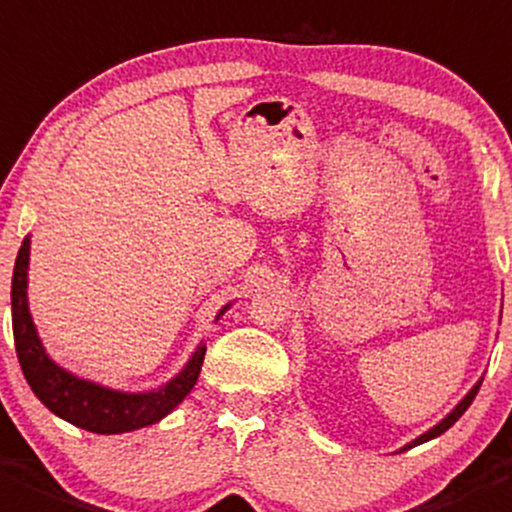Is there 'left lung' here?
I'll list each match as a JSON object with an SVG mask.
<instances>
[{"label": "left lung", "mask_w": 512, "mask_h": 512, "mask_svg": "<svg viewBox=\"0 0 512 512\" xmlns=\"http://www.w3.org/2000/svg\"><path fill=\"white\" fill-rule=\"evenodd\" d=\"M480 382H483V380H478V382H475L473 388L468 390V395H465V398L460 400V403L455 405V408L450 410V413L445 415V418L440 420V423H435L433 428H430V430H425L423 435H418V438H415V440H410V443H408V445H403V448H400V450H408V448H415V445H420V443H428V440L438 438V435H443L445 430H448V428H453V425L458 423V418H460V415H463L465 410L470 408V403H473V398H475V395H478V390H480Z\"/></svg>", "instance_id": "1"}]
</instances>
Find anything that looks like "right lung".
<instances>
[{
    "instance_id": "right-lung-1",
    "label": "right lung",
    "mask_w": 512,
    "mask_h": 512,
    "mask_svg": "<svg viewBox=\"0 0 512 512\" xmlns=\"http://www.w3.org/2000/svg\"><path fill=\"white\" fill-rule=\"evenodd\" d=\"M29 250H32V237H24L12 275V330L19 365H22L34 395L57 418L97 435L132 433V430L147 428V425H155L167 418L195 388L202 360H205V342L195 347L190 360L172 380L155 390L130 393V390H114L87 380V377L74 375L49 357L32 320V312H29ZM230 307L232 302H227L217 312L215 322Z\"/></svg>"
}]
</instances>
